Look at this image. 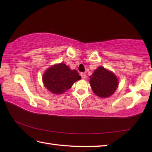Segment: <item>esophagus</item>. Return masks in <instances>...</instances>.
Wrapping results in <instances>:
<instances>
[{
    "instance_id": "34e87169",
    "label": "esophagus",
    "mask_w": 152,
    "mask_h": 152,
    "mask_svg": "<svg viewBox=\"0 0 152 152\" xmlns=\"http://www.w3.org/2000/svg\"><path fill=\"white\" fill-rule=\"evenodd\" d=\"M80 76L82 78H85L86 77V74L85 72H82L80 73Z\"/></svg>"
}]
</instances>
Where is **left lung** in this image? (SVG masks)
Masks as SVG:
<instances>
[{
  "label": "left lung",
  "instance_id": "1",
  "mask_svg": "<svg viewBox=\"0 0 152 152\" xmlns=\"http://www.w3.org/2000/svg\"><path fill=\"white\" fill-rule=\"evenodd\" d=\"M90 84L92 91L98 96L109 97L117 89L119 82L116 76L103 67H99L91 76Z\"/></svg>",
  "mask_w": 152,
  "mask_h": 152
}]
</instances>
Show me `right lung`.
Masks as SVG:
<instances>
[{
    "label": "right lung",
    "instance_id": "right-lung-1",
    "mask_svg": "<svg viewBox=\"0 0 152 152\" xmlns=\"http://www.w3.org/2000/svg\"><path fill=\"white\" fill-rule=\"evenodd\" d=\"M81 79L78 72L72 70L65 64L50 67L43 76L46 88L53 94H62L70 88L76 81Z\"/></svg>",
    "mask_w": 152,
    "mask_h": 152
}]
</instances>
